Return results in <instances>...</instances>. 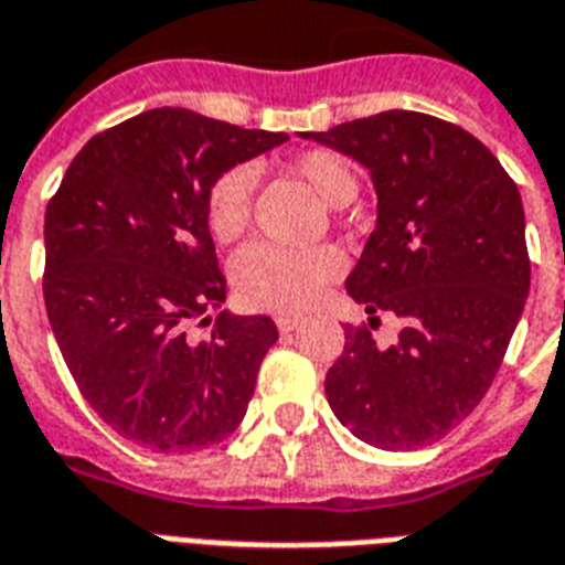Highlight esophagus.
<instances>
[{"label": "esophagus", "instance_id": "esophagus-1", "mask_svg": "<svg viewBox=\"0 0 565 565\" xmlns=\"http://www.w3.org/2000/svg\"><path fill=\"white\" fill-rule=\"evenodd\" d=\"M297 327H300V321H297V318H288V315H279L277 318L279 332H291V330H297Z\"/></svg>", "mask_w": 565, "mask_h": 565}]
</instances>
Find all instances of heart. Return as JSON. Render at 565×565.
Here are the masks:
<instances>
[{"instance_id": "heart-1", "label": "heart", "mask_w": 565, "mask_h": 565, "mask_svg": "<svg viewBox=\"0 0 565 565\" xmlns=\"http://www.w3.org/2000/svg\"><path fill=\"white\" fill-rule=\"evenodd\" d=\"M288 173L312 188L323 203L339 209L360 194V173L335 150H306L288 161ZM253 214V173L233 168L214 179L205 196L209 233L221 244L235 242ZM342 274V256L332 247L288 250L274 244H250L233 259L235 297L262 312H303Z\"/></svg>"}]
</instances>
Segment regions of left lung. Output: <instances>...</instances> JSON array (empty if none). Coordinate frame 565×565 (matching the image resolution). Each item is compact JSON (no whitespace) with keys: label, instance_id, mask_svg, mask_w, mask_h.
Instances as JSON below:
<instances>
[{"label":"left lung","instance_id":"obj_1","mask_svg":"<svg viewBox=\"0 0 565 565\" xmlns=\"http://www.w3.org/2000/svg\"><path fill=\"white\" fill-rule=\"evenodd\" d=\"M303 138L371 170L377 226L344 286L365 312L406 323L388 348L365 323L348 327L327 401L374 448L433 445L487 395L524 309L519 188L475 135L422 111H380Z\"/></svg>","mask_w":565,"mask_h":565}]
</instances>
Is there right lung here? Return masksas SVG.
<instances>
[{
    "label": "right lung",
    "instance_id": "right-lung-1",
    "mask_svg": "<svg viewBox=\"0 0 565 565\" xmlns=\"http://www.w3.org/2000/svg\"><path fill=\"white\" fill-rule=\"evenodd\" d=\"M288 141L188 108H152L94 135L46 205L43 300L78 392L152 450L209 448L242 424L268 315L209 318L226 300L205 221L214 179ZM213 323L205 343L191 326Z\"/></svg>",
    "mask_w": 565,
    "mask_h": 565
}]
</instances>
